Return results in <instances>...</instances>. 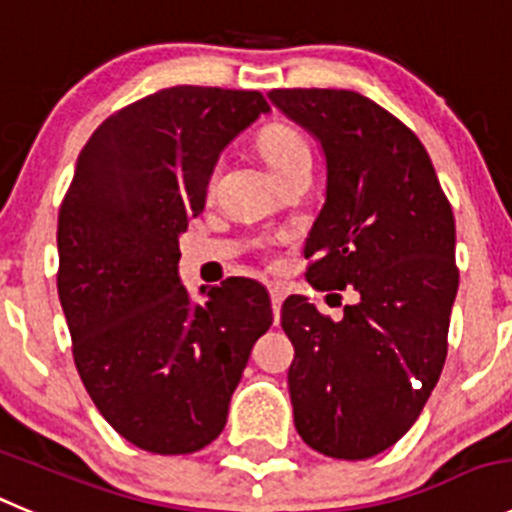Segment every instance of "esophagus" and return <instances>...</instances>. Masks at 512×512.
Masks as SVG:
<instances>
[{
  "mask_svg": "<svg viewBox=\"0 0 512 512\" xmlns=\"http://www.w3.org/2000/svg\"><path fill=\"white\" fill-rule=\"evenodd\" d=\"M269 294H271V306H274V319L279 321V314H281V304H284V299H286V291H284V286H279V284L269 286Z\"/></svg>",
  "mask_w": 512,
  "mask_h": 512,
  "instance_id": "34e87169",
  "label": "esophagus"
}]
</instances>
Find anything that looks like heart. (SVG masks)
Wrapping results in <instances>:
<instances>
[{"instance_id": "obj_1", "label": "heart", "mask_w": 512, "mask_h": 512, "mask_svg": "<svg viewBox=\"0 0 512 512\" xmlns=\"http://www.w3.org/2000/svg\"><path fill=\"white\" fill-rule=\"evenodd\" d=\"M259 148L274 173L284 168V165H289L294 158H299L301 153H309L306 140L301 138L296 130L286 128V125H269V128L261 133Z\"/></svg>"}]
</instances>
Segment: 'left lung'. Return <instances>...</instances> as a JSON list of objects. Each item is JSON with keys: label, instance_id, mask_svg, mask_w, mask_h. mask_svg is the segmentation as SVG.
Masks as SVG:
<instances>
[{"label": "left lung", "instance_id": "1", "mask_svg": "<svg viewBox=\"0 0 512 512\" xmlns=\"http://www.w3.org/2000/svg\"><path fill=\"white\" fill-rule=\"evenodd\" d=\"M269 100L324 150L306 279L359 294L339 321L304 296L281 306L294 425L321 455L367 460L415 425L440 379L460 281L455 218L425 145L377 102L316 87Z\"/></svg>", "mask_w": 512, "mask_h": 512}]
</instances>
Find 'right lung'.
<instances>
[{
    "mask_svg": "<svg viewBox=\"0 0 512 512\" xmlns=\"http://www.w3.org/2000/svg\"><path fill=\"white\" fill-rule=\"evenodd\" d=\"M269 110L256 90L168 87L110 115L77 158L57 294L87 394L140 450L211 445L274 321L259 281L233 276L193 301L178 276V238L206 206L223 148Z\"/></svg>",
    "mask_w": 512,
    "mask_h": 512,
    "instance_id": "right-lung-1",
    "label": "right lung"
}]
</instances>
